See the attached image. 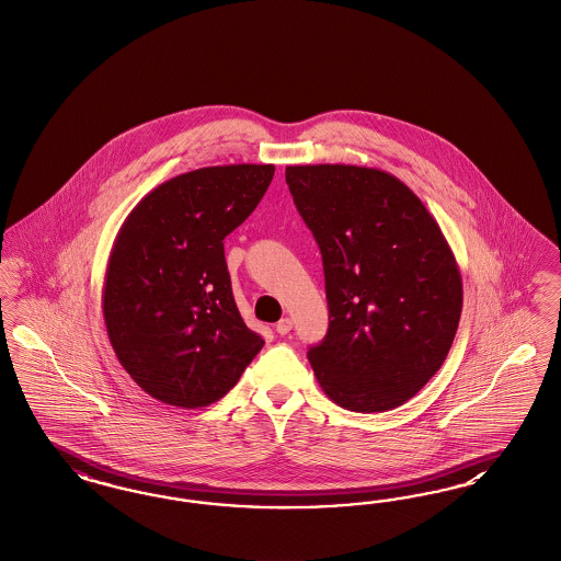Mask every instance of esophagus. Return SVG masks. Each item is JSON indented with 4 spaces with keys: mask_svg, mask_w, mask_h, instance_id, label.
<instances>
[{
    "mask_svg": "<svg viewBox=\"0 0 561 561\" xmlns=\"http://www.w3.org/2000/svg\"><path fill=\"white\" fill-rule=\"evenodd\" d=\"M291 330V319L290 317H282L279 321H277V325H275V332L279 334V336H286V334H290Z\"/></svg>",
    "mask_w": 561,
    "mask_h": 561,
    "instance_id": "obj_1",
    "label": "esophagus"
}]
</instances>
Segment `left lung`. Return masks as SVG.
Segmentation results:
<instances>
[{
	"instance_id": "obj_1",
	"label": "left lung",
	"mask_w": 561,
	"mask_h": 561,
	"mask_svg": "<svg viewBox=\"0 0 561 561\" xmlns=\"http://www.w3.org/2000/svg\"><path fill=\"white\" fill-rule=\"evenodd\" d=\"M286 183L323 259L330 328L307 353L321 390L359 413L407 403L447 359L463 307L440 227L380 169L291 164Z\"/></svg>"
}]
</instances>
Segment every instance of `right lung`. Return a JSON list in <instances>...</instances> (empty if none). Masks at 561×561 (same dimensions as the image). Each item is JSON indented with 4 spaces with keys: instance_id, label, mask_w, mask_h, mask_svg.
Wrapping results in <instances>:
<instances>
[{
    "instance_id": "1",
    "label": "right lung",
    "mask_w": 561,
    "mask_h": 561,
    "mask_svg": "<svg viewBox=\"0 0 561 561\" xmlns=\"http://www.w3.org/2000/svg\"><path fill=\"white\" fill-rule=\"evenodd\" d=\"M273 164L204 167L160 183L121 225L102 311L116 359L164 404L224 399L265 340L236 307L224 240L265 196Z\"/></svg>"
}]
</instances>
